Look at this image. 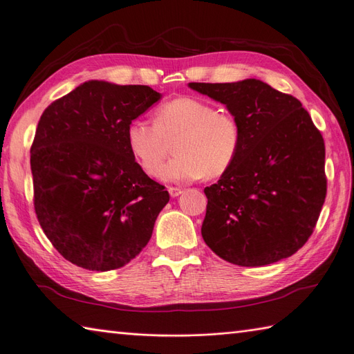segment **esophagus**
Here are the masks:
<instances>
[{
  "mask_svg": "<svg viewBox=\"0 0 354 354\" xmlns=\"http://www.w3.org/2000/svg\"><path fill=\"white\" fill-rule=\"evenodd\" d=\"M168 192H169L171 198H177V196H180L181 194H183V190H181L180 187H168Z\"/></svg>",
  "mask_w": 354,
  "mask_h": 354,
  "instance_id": "esophagus-1",
  "label": "esophagus"
}]
</instances>
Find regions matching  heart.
<instances>
[{
    "instance_id": "obj_1",
    "label": "heart",
    "mask_w": 354,
    "mask_h": 354,
    "mask_svg": "<svg viewBox=\"0 0 354 354\" xmlns=\"http://www.w3.org/2000/svg\"><path fill=\"white\" fill-rule=\"evenodd\" d=\"M128 151L146 174L156 176L169 153L176 156L160 177L173 183L216 178L233 165L241 149V127L229 112L216 111L195 97H177L160 104L153 124L136 120L125 131Z\"/></svg>"
}]
</instances>
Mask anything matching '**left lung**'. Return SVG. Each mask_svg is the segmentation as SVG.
<instances>
[{
    "label": "left lung",
    "instance_id": "1",
    "mask_svg": "<svg viewBox=\"0 0 354 354\" xmlns=\"http://www.w3.org/2000/svg\"><path fill=\"white\" fill-rule=\"evenodd\" d=\"M189 87L223 103L241 127L236 160L203 189V241L243 267L288 259L313 233L325 202L322 134L301 102L260 80Z\"/></svg>",
    "mask_w": 354,
    "mask_h": 354
}]
</instances>
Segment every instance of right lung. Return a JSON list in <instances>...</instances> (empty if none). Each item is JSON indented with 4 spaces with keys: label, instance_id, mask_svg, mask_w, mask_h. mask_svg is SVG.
Masks as SVG:
<instances>
[{
    "label": "right lung",
    "instance_id": "add662e5",
    "mask_svg": "<svg viewBox=\"0 0 354 354\" xmlns=\"http://www.w3.org/2000/svg\"><path fill=\"white\" fill-rule=\"evenodd\" d=\"M162 94L91 80L41 115L30 147L34 205L53 246L82 269L130 263L169 195L136 162L125 131Z\"/></svg>",
    "mask_w": 354,
    "mask_h": 354
}]
</instances>
